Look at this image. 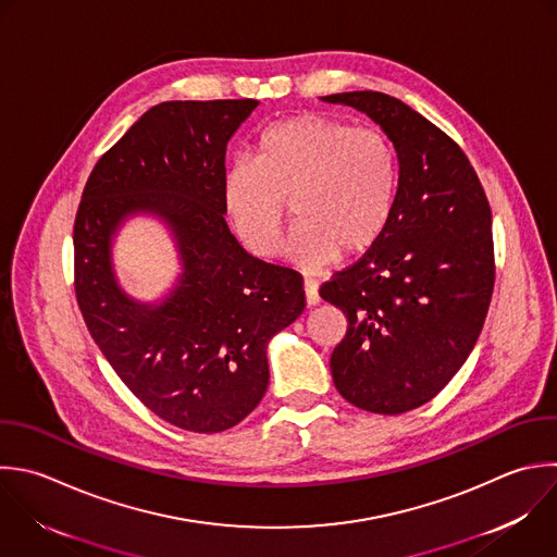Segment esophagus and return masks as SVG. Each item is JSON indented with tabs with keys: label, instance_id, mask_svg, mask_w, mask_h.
Instances as JSON below:
<instances>
[{
	"label": "esophagus",
	"instance_id": "1",
	"mask_svg": "<svg viewBox=\"0 0 557 557\" xmlns=\"http://www.w3.org/2000/svg\"><path fill=\"white\" fill-rule=\"evenodd\" d=\"M305 298L309 307L320 305V294H318V285L313 281H305Z\"/></svg>",
	"mask_w": 557,
	"mask_h": 557
}]
</instances>
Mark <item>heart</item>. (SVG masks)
I'll return each instance as SVG.
<instances>
[{
    "mask_svg": "<svg viewBox=\"0 0 557 557\" xmlns=\"http://www.w3.org/2000/svg\"><path fill=\"white\" fill-rule=\"evenodd\" d=\"M398 161L374 128H352L324 115H298L270 126L252 161L222 178V207L242 246L257 259L276 255L285 205L298 226L287 257L320 270L339 255H366L383 237L396 205Z\"/></svg>",
    "mask_w": 557,
    "mask_h": 557,
    "instance_id": "1",
    "label": "heart"
}]
</instances>
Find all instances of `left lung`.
<instances>
[{"instance_id": "1", "label": "left lung", "mask_w": 557, "mask_h": 557, "mask_svg": "<svg viewBox=\"0 0 557 557\" xmlns=\"http://www.w3.org/2000/svg\"><path fill=\"white\" fill-rule=\"evenodd\" d=\"M322 100L366 113L398 159L383 237L320 287L348 318L331 355L337 392L396 416L429 403L476 344L494 287L492 213L461 148L405 102L379 91Z\"/></svg>"}]
</instances>
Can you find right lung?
<instances>
[{"label":"right lung","instance_id":"1","mask_svg":"<svg viewBox=\"0 0 557 557\" xmlns=\"http://www.w3.org/2000/svg\"><path fill=\"white\" fill-rule=\"evenodd\" d=\"M257 100L163 102L96 163L74 224V285L87 329L128 389L196 433L242 422L270 381L268 342L305 309L302 278L248 255L222 207L226 146ZM150 212L173 231L184 272L159 305L116 283L112 235Z\"/></svg>","mask_w":557,"mask_h":557}]
</instances>
